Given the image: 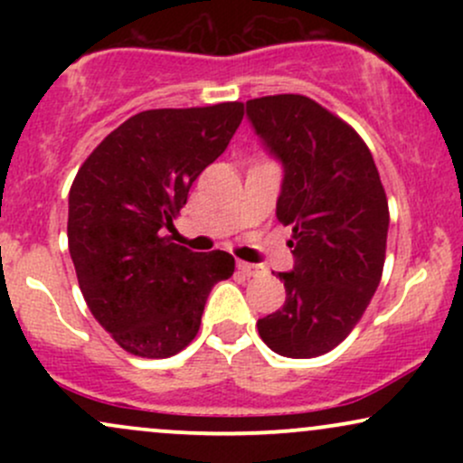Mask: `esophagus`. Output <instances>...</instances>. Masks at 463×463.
<instances>
[{
    "label": "esophagus",
    "mask_w": 463,
    "mask_h": 463,
    "mask_svg": "<svg viewBox=\"0 0 463 463\" xmlns=\"http://www.w3.org/2000/svg\"><path fill=\"white\" fill-rule=\"evenodd\" d=\"M237 269L241 274H246V276H259L263 272L261 268H259V265H254V263H246V261H237Z\"/></svg>",
    "instance_id": "obj_1"
}]
</instances>
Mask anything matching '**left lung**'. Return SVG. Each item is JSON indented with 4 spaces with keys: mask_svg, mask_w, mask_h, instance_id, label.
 Listing matches in <instances>:
<instances>
[{
    "mask_svg": "<svg viewBox=\"0 0 463 463\" xmlns=\"http://www.w3.org/2000/svg\"><path fill=\"white\" fill-rule=\"evenodd\" d=\"M250 124L283 165L276 217L291 226L287 298L257 322L274 353L311 359L342 344L368 309L385 263L387 211L379 169L346 121L305 95L248 99Z\"/></svg>",
    "mask_w": 463,
    "mask_h": 463,
    "instance_id": "1",
    "label": "left lung"
}]
</instances>
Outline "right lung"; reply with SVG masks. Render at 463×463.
I'll use <instances>...</instances> for the list:
<instances>
[{
    "mask_svg": "<svg viewBox=\"0 0 463 463\" xmlns=\"http://www.w3.org/2000/svg\"><path fill=\"white\" fill-rule=\"evenodd\" d=\"M241 119V102L143 110L78 169L69 254L93 317L126 353L165 359L189 346L213 285L235 272L224 250L191 252L165 232Z\"/></svg>",
    "mask_w": 463,
    "mask_h": 463,
    "instance_id": "obj_1",
    "label": "right lung"
}]
</instances>
